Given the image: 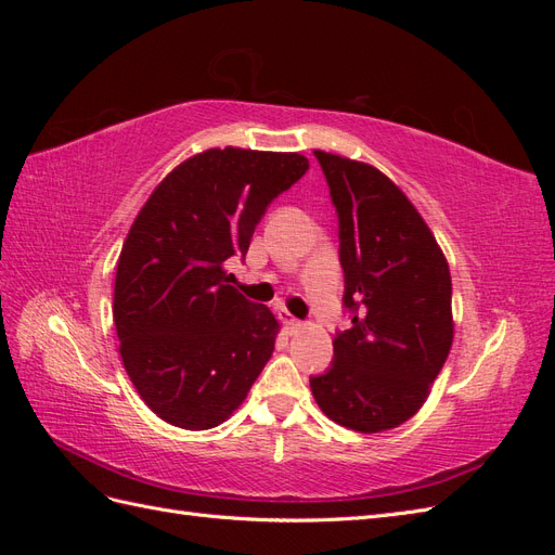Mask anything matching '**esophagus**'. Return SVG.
<instances>
[{"instance_id": "obj_1", "label": "esophagus", "mask_w": 555, "mask_h": 555, "mask_svg": "<svg viewBox=\"0 0 555 555\" xmlns=\"http://www.w3.org/2000/svg\"><path fill=\"white\" fill-rule=\"evenodd\" d=\"M278 317H280V322H282L284 326H287L289 331H298L300 326H304V324H300L298 319H296L292 312H287V310H280V312H278Z\"/></svg>"}]
</instances>
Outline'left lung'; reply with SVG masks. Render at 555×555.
<instances>
[{
  "instance_id": "left-lung-1",
  "label": "left lung",
  "mask_w": 555,
  "mask_h": 555,
  "mask_svg": "<svg viewBox=\"0 0 555 555\" xmlns=\"http://www.w3.org/2000/svg\"><path fill=\"white\" fill-rule=\"evenodd\" d=\"M338 212L351 326L310 389L335 424L382 433L424 405L453 340L451 275L410 198L375 166L314 150Z\"/></svg>"
}]
</instances>
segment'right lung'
Instances as JSON below:
<instances>
[{"label": "right lung", "instance_id": "1", "mask_svg": "<svg viewBox=\"0 0 555 555\" xmlns=\"http://www.w3.org/2000/svg\"><path fill=\"white\" fill-rule=\"evenodd\" d=\"M308 169L298 153L212 147L176 166L133 220L113 322L129 379L166 424L220 426L271 359L278 319L231 287L224 266Z\"/></svg>", "mask_w": 555, "mask_h": 555}]
</instances>
